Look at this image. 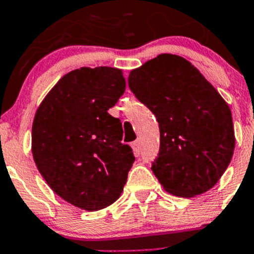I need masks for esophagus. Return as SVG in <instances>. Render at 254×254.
Masks as SVG:
<instances>
[{
    "label": "esophagus",
    "mask_w": 254,
    "mask_h": 254,
    "mask_svg": "<svg viewBox=\"0 0 254 254\" xmlns=\"http://www.w3.org/2000/svg\"><path fill=\"white\" fill-rule=\"evenodd\" d=\"M131 148H133L134 153L138 156V154L140 153V140L139 139H136L135 142H133V144H131Z\"/></svg>",
    "instance_id": "esophagus-1"
}]
</instances>
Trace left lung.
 <instances>
[{"instance_id":"left-lung-1","label":"left lung","mask_w":254,"mask_h":254,"mask_svg":"<svg viewBox=\"0 0 254 254\" xmlns=\"http://www.w3.org/2000/svg\"><path fill=\"white\" fill-rule=\"evenodd\" d=\"M129 87L160 125V153L152 171L162 188L190 198L215 187L235 148L231 111L184 57L161 54L130 71Z\"/></svg>"}]
</instances>
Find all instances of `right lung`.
<instances>
[{
  "label": "right lung",
  "instance_id": "obj_1",
  "mask_svg": "<svg viewBox=\"0 0 254 254\" xmlns=\"http://www.w3.org/2000/svg\"><path fill=\"white\" fill-rule=\"evenodd\" d=\"M123 70L67 72L43 98L32 127V153L50 188L72 206L98 211L121 195L134 156L109 114L124 94Z\"/></svg>",
  "mask_w": 254,
  "mask_h": 254
}]
</instances>
